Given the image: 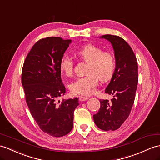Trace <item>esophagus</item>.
I'll use <instances>...</instances> for the list:
<instances>
[{
	"instance_id": "34e87169",
	"label": "esophagus",
	"mask_w": 160,
	"mask_h": 160,
	"mask_svg": "<svg viewBox=\"0 0 160 160\" xmlns=\"http://www.w3.org/2000/svg\"><path fill=\"white\" fill-rule=\"evenodd\" d=\"M88 99V97H84V96H80L79 98L80 102H84V101L87 100Z\"/></svg>"
}]
</instances>
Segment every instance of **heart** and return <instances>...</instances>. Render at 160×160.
I'll return each instance as SVG.
<instances>
[{"mask_svg": "<svg viewBox=\"0 0 160 160\" xmlns=\"http://www.w3.org/2000/svg\"><path fill=\"white\" fill-rule=\"evenodd\" d=\"M76 54L87 62L83 77L77 78L70 84L71 92L77 96H89L95 92L99 79L107 82L113 76L116 62L113 53L93 44L84 45L76 51ZM60 68L67 76H71L74 71V62L72 58L64 55L60 61Z\"/></svg>", "mask_w": 160, "mask_h": 160, "instance_id": "heart-1", "label": "heart"}]
</instances>
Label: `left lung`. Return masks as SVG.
I'll use <instances>...</instances> for the list:
<instances>
[{
  "instance_id": "obj_1",
  "label": "left lung",
  "mask_w": 160,
  "mask_h": 160,
  "mask_svg": "<svg viewBox=\"0 0 160 160\" xmlns=\"http://www.w3.org/2000/svg\"><path fill=\"white\" fill-rule=\"evenodd\" d=\"M102 38L111 42L115 52V71L105 89L113 98L111 101L100 100V109L93 118L100 129L116 130L129 117L133 106L138 81V64L133 50L122 37L104 34Z\"/></svg>"
}]
</instances>
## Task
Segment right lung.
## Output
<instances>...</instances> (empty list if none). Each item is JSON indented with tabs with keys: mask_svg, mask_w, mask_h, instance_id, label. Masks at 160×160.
I'll use <instances>...</instances> for the list:
<instances>
[{
	"mask_svg": "<svg viewBox=\"0 0 160 160\" xmlns=\"http://www.w3.org/2000/svg\"><path fill=\"white\" fill-rule=\"evenodd\" d=\"M71 40L50 37L35 43L26 56L22 83L30 113L41 130L60 137L72 129L78 98L58 101L66 88L61 79L60 61Z\"/></svg>",
	"mask_w": 160,
	"mask_h": 160,
	"instance_id": "right-lung-1",
	"label": "right lung"
}]
</instances>
